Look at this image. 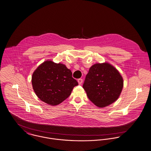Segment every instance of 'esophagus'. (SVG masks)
I'll use <instances>...</instances> for the list:
<instances>
[{
  "mask_svg": "<svg viewBox=\"0 0 151 151\" xmlns=\"http://www.w3.org/2000/svg\"><path fill=\"white\" fill-rule=\"evenodd\" d=\"M82 79H81V78H79L78 80V83L80 84V85H81V83H82Z\"/></svg>",
  "mask_w": 151,
  "mask_h": 151,
  "instance_id": "1",
  "label": "esophagus"
}]
</instances>
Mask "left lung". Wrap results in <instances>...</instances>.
Here are the masks:
<instances>
[{
	"label": "left lung",
	"mask_w": 151,
	"mask_h": 151,
	"mask_svg": "<svg viewBox=\"0 0 151 151\" xmlns=\"http://www.w3.org/2000/svg\"><path fill=\"white\" fill-rule=\"evenodd\" d=\"M123 87L124 80L119 71L107 62L92 66L83 85L89 99L100 108L115 102Z\"/></svg>",
	"instance_id": "8db88e82"
}]
</instances>
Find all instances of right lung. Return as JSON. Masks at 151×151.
I'll return each instance as SVG.
<instances>
[{
    "mask_svg": "<svg viewBox=\"0 0 151 151\" xmlns=\"http://www.w3.org/2000/svg\"><path fill=\"white\" fill-rule=\"evenodd\" d=\"M33 89L45 103L56 106L69 97L78 82L66 65L47 60L35 70L32 77Z\"/></svg>",
    "mask_w": 151,
    "mask_h": 151,
    "instance_id": "right-lung-1",
    "label": "right lung"
}]
</instances>
